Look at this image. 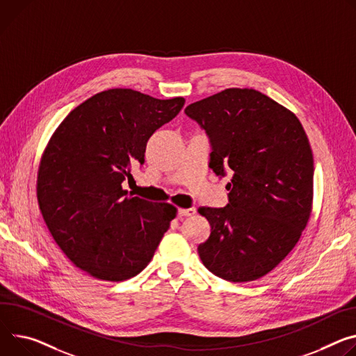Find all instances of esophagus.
<instances>
[{
  "mask_svg": "<svg viewBox=\"0 0 356 356\" xmlns=\"http://www.w3.org/2000/svg\"><path fill=\"white\" fill-rule=\"evenodd\" d=\"M179 217H190L193 214H196V209L195 207H190V209H179L177 211Z\"/></svg>",
  "mask_w": 356,
  "mask_h": 356,
  "instance_id": "1",
  "label": "esophagus"
}]
</instances>
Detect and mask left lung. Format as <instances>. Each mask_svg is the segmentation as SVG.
<instances>
[{"instance_id": "obj_1", "label": "left lung", "mask_w": 356, "mask_h": 356, "mask_svg": "<svg viewBox=\"0 0 356 356\" xmlns=\"http://www.w3.org/2000/svg\"><path fill=\"white\" fill-rule=\"evenodd\" d=\"M204 129L209 168L232 176L225 207H202L210 237L197 247L203 264L232 282L275 268L298 243L312 207L314 157L298 118L255 89L230 88L188 105Z\"/></svg>"}]
</instances>
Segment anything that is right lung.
I'll list each match as a JSON object with an SVG mask.
<instances>
[{"mask_svg": "<svg viewBox=\"0 0 356 356\" xmlns=\"http://www.w3.org/2000/svg\"><path fill=\"white\" fill-rule=\"evenodd\" d=\"M183 105V98L108 89L76 106L52 135L38 170V204L55 243L89 275L135 277L170 227L175 206L127 196L122 183L134 179L149 138Z\"/></svg>", "mask_w": 356, "mask_h": 356, "instance_id": "1", "label": "right lung"}]
</instances>
